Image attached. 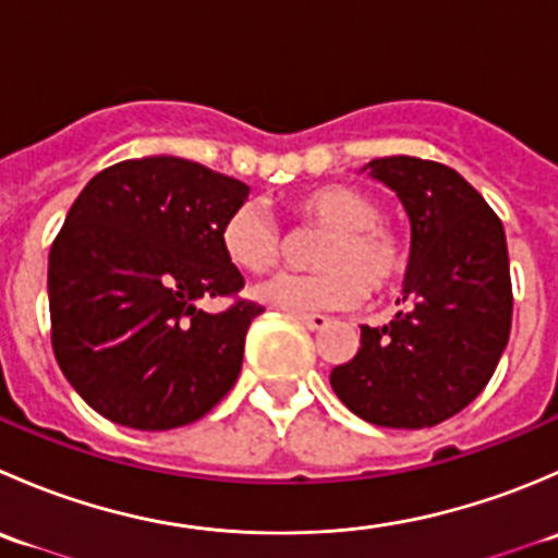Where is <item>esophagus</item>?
Instances as JSON below:
<instances>
[{
  "mask_svg": "<svg viewBox=\"0 0 558 558\" xmlns=\"http://www.w3.org/2000/svg\"><path fill=\"white\" fill-rule=\"evenodd\" d=\"M294 318L300 320V324H305L307 329H313V331L324 329V326L329 324V318H326V315H320V313H296Z\"/></svg>",
  "mask_w": 558,
  "mask_h": 558,
  "instance_id": "34e87169",
  "label": "esophagus"
}]
</instances>
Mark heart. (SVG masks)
<instances>
[{
	"instance_id": "1",
	"label": "heart",
	"mask_w": 558,
	"mask_h": 558,
	"mask_svg": "<svg viewBox=\"0 0 558 558\" xmlns=\"http://www.w3.org/2000/svg\"><path fill=\"white\" fill-rule=\"evenodd\" d=\"M296 218L326 227L313 251L311 272H283L253 289L278 311H335L356 305L369 289H384L404 267V247L380 221V205L353 185H318L291 205ZM221 247L234 267L267 272L280 258V232L258 205H240L221 227Z\"/></svg>"
}]
</instances>
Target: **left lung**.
<instances>
[{"label":"left lung","instance_id":"obj_1","mask_svg":"<svg viewBox=\"0 0 558 558\" xmlns=\"http://www.w3.org/2000/svg\"><path fill=\"white\" fill-rule=\"evenodd\" d=\"M388 185L410 218V262L399 311L362 326V348L329 384L359 418L424 429L464 410L486 388L510 337L513 291L505 229L459 172L415 156L362 167Z\"/></svg>","mask_w":558,"mask_h":558}]
</instances>
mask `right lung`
Here are the masks:
<instances>
[{"label":"right lung","instance_id":"add662e5","mask_svg":"<svg viewBox=\"0 0 558 558\" xmlns=\"http://www.w3.org/2000/svg\"><path fill=\"white\" fill-rule=\"evenodd\" d=\"M243 180L178 156L118 161L72 202L48 256L50 340L70 386L107 421L165 432L216 408L243 367L264 307L229 296L243 275L221 227Z\"/></svg>","mask_w":558,"mask_h":558}]
</instances>
